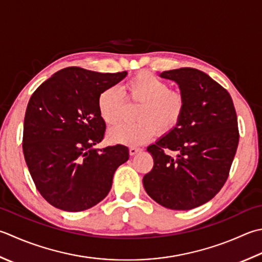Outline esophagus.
<instances>
[{
  "label": "esophagus",
  "instance_id": "34e87169",
  "mask_svg": "<svg viewBox=\"0 0 262 262\" xmlns=\"http://www.w3.org/2000/svg\"><path fill=\"white\" fill-rule=\"evenodd\" d=\"M141 151H142V148H141V147H134V146L129 147V155H130V156H135L136 153L141 152Z\"/></svg>",
  "mask_w": 262,
  "mask_h": 262
}]
</instances>
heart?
Wrapping results in <instances>:
<instances>
[{
	"label": "heart",
	"mask_w": 262,
	"mask_h": 262,
	"mask_svg": "<svg viewBox=\"0 0 262 262\" xmlns=\"http://www.w3.org/2000/svg\"><path fill=\"white\" fill-rule=\"evenodd\" d=\"M126 99L140 103L134 124H121L107 133L109 140L118 144L137 146L158 135H166L181 121L185 99L179 91L170 90L167 81L148 71H141L124 85ZM124 95L116 86L107 87L97 97V110L106 125H116L124 111Z\"/></svg>",
	"instance_id": "obj_1"
}]
</instances>
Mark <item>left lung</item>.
<instances>
[{
	"label": "left lung",
	"mask_w": 262,
	"mask_h": 262,
	"mask_svg": "<svg viewBox=\"0 0 262 262\" xmlns=\"http://www.w3.org/2000/svg\"><path fill=\"white\" fill-rule=\"evenodd\" d=\"M160 76L179 85L185 109L175 129L147 147L153 168L143 185L162 207L191 210L210 201L227 181L239 140L236 111L228 92L201 70Z\"/></svg>",
	"instance_id": "left-lung-1"
}]
</instances>
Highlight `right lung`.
I'll return each instance as SVG.
<instances>
[{"mask_svg":"<svg viewBox=\"0 0 262 262\" xmlns=\"http://www.w3.org/2000/svg\"><path fill=\"white\" fill-rule=\"evenodd\" d=\"M126 75L68 67L30 97L24 156L36 188L51 206L71 212L94 207L110 192L117 168L129 159L125 145L93 148L105 133L97 97Z\"/></svg>","mask_w":262,"mask_h":262,"instance_id":"right-lung-1","label":"right lung"}]
</instances>
